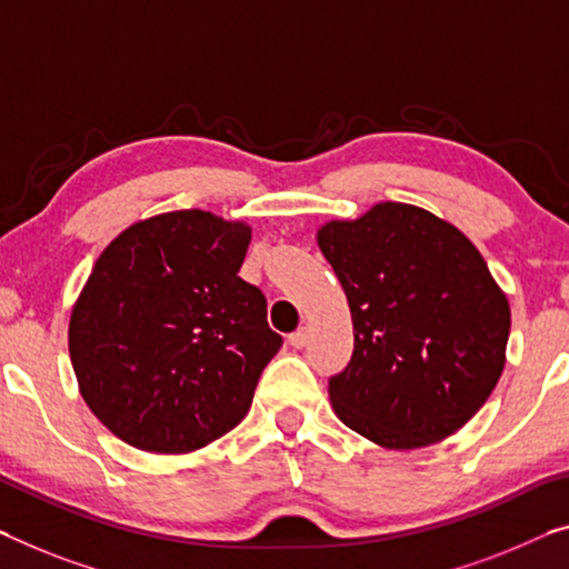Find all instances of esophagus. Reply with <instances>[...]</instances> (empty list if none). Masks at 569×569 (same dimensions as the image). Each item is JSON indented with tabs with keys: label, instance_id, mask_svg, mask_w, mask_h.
<instances>
[{
	"label": "esophagus",
	"instance_id": "1",
	"mask_svg": "<svg viewBox=\"0 0 569 569\" xmlns=\"http://www.w3.org/2000/svg\"><path fill=\"white\" fill-rule=\"evenodd\" d=\"M307 342H309V329H307V327L296 329V332H293L291 337H288V345L296 347V350H301V347H307Z\"/></svg>",
	"mask_w": 569,
	"mask_h": 569
}]
</instances>
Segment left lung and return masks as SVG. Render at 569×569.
Listing matches in <instances>:
<instances>
[{
  "label": "left lung",
  "instance_id": "obj_1",
  "mask_svg": "<svg viewBox=\"0 0 569 569\" xmlns=\"http://www.w3.org/2000/svg\"><path fill=\"white\" fill-rule=\"evenodd\" d=\"M317 242L355 327L352 360L329 378L339 421L386 449L462 429L493 393L511 332V307L478 248L401 201L332 219Z\"/></svg>",
  "mask_w": 569,
  "mask_h": 569
}]
</instances>
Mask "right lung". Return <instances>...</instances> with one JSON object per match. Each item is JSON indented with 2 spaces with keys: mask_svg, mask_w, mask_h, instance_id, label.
Returning a JSON list of instances; mask_svg holds the SVG:
<instances>
[{
  "mask_svg": "<svg viewBox=\"0 0 569 569\" xmlns=\"http://www.w3.org/2000/svg\"><path fill=\"white\" fill-rule=\"evenodd\" d=\"M252 230L211 211L140 219L107 244L68 321L91 413L122 442L186 455L234 429L283 339L240 276Z\"/></svg>",
  "mask_w": 569,
  "mask_h": 569,
  "instance_id": "obj_1",
  "label": "right lung"
}]
</instances>
